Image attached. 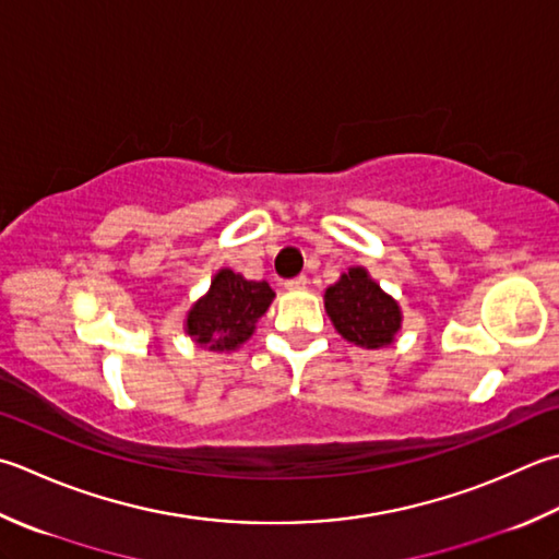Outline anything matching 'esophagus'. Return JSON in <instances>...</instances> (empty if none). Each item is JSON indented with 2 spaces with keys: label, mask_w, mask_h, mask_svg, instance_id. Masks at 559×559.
I'll list each match as a JSON object with an SVG mask.
<instances>
[{
  "label": "esophagus",
  "mask_w": 559,
  "mask_h": 559,
  "mask_svg": "<svg viewBox=\"0 0 559 559\" xmlns=\"http://www.w3.org/2000/svg\"><path fill=\"white\" fill-rule=\"evenodd\" d=\"M305 286H308V278H305V276L286 281V288H288V290H305Z\"/></svg>",
  "instance_id": "34e87169"
}]
</instances>
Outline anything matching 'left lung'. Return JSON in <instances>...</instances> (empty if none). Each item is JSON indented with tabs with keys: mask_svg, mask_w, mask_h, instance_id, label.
Masks as SVG:
<instances>
[{
	"mask_svg": "<svg viewBox=\"0 0 559 559\" xmlns=\"http://www.w3.org/2000/svg\"><path fill=\"white\" fill-rule=\"evenodd\" d=\"M324 310L346 342L364 348L390 346L402 326L397 300L390 298L364 266L348 269L326 288Z\"/></svg>",
	"mask_w": 559,
	"mask_h": 559,
	"instance_id": "obj_1",
	"label": "left lung"
}]
</instances>
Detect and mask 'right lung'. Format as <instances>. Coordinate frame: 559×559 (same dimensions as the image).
I'll use <instances>...</instances> for the list:
<instances>
[{
  "label": "right lung",
  "mask_w": 559,
  "mask_h": 559,
  "mask_svg": "<svg viewBox=\"0 0 559 559\" xmlns=\"http://www.w3.org/2000/svg\"><path fill=\"white\" fill-rule=\"evenodd\" d=\"M276 293L266 281H247L221 269L201 300L186 314V334L207 352H235L254 334L259 317L271 308Z\"/></svg>",
  "instance_id": "add662e5"
}]
</instances>
